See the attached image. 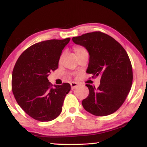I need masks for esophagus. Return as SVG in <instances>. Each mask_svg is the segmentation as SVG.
Returning <instances> with one entry per match:
<instances>
[{
	"mask_svg": "<svg viewBox=\"0 0 147 147\" xmlns=\"http://www.w3.org/2000/svg\"><path fill=\"white\" fill-rule=\"evenodd\" d=\"M78 84L76 83V82H72L71 83V89H75L77 86H78Z\"/></svg>",
	"mask_w": 147,
	"mask_h": 147,
	"instance_id": "34e87169",
	"label": "esophagus"
}]
</instances>
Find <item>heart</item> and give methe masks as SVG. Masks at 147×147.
Returning <instances> with one entry per match:
<instances>
[{
  "label": "heart",
  "mask_w": 147,
  "mask_h": 147,
  "mask_svg": "<svg viewBox=\"0 0 147 147\" xmlns=\"http://www.w3.org/2000/svg\"><path fill=\"white\" fill-rule=\"evenodd\" d=\"M74 51H75L76 56H78V55H80L82 54L88 53L87 50L84 48V47H81V46L76 47L75 48H74ZM62 56H63V54H62Z\"/></svg>",
  "instance_id": "heart-1"
}]
</instances>
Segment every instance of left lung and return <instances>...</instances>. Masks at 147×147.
<instances>
[{
  "label": "left lung",
  "mask_w": 147,
  "mask_h": 147,
  "mask_svg": "<svg viewBox=\"0 0 147 147\" xmlns=\"http://www.w3.org/2000/svg\"><path fill=\"white\" fill-rule=\"evenodd\" d=\"M73 41L89 52L86 73L93 74L92 78L101 77L97 88L86 84L89 93L82 102L84 108L96 116L115 112L125 101L132 84V67L127 53L115 39L100 31L73 37Z\"/></svg>",
  "instance_id": "1"
}]
</instances>
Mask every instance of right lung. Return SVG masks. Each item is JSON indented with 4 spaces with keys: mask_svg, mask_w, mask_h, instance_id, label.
<instances>
[{
    "mask_svg": "<svg viewBox=\"0 0 147 147\" xmlns=\"http://www.w3.org/2000/svg\"><path fill=\"white\" fill-rule=\"evenodd\" d=\"M71 38L43 41L28 47L19 57L12 72L11 89L17 104L35 120L45 122L60 114L69 83L55 86L47 79L58 67L62 50Z\"/></svg>",
    "mask_w": 147,
    "mask_h": 147,
    "instance_id": "1",
    "label": "right lung"
}]
</instances>
